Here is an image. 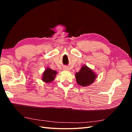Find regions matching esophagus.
<instances>
[{
    "label": "esophagus",
    "mask_w": 132,
    "mask_h": 132,
    "mask_svg": "<svg viewBox=\"0 0 132 132\" xmlns=\"http://www.w3.org/2000/svg\"><path fill=\"white\" fill-rule=\"evenodd\" d=\"M63 69L64 70H69V68H68V67H65Z\"/></svg>",
    "instance_id": "esophagus-1"
}]
</instances>
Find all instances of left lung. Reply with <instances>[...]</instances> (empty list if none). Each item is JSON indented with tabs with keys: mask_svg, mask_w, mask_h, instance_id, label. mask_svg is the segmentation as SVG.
I'll use <instances>...</instances> for the list:
<instances>
[{
	"mask_svg": "<svg viewBox=\"0 0 132 132\" xmlns=\"http://www.w3.org/2000/svg\"><path fill=\"white\" fill-rule=\"evenodd\" d=\"M76 80L79 85L86 86L93 83L96 78L93 70L86 65L83 66L81 69L75 74Z\"/></svg>",
	"mask_w": 132,
	"mask_h": 132,
	"instance_id": "obj_1",
	"label": "left lung"
}]
</instances>
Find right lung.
<instances>
[{"instance_id": "right-lung-1", "label": "right lung", "mask_w": 132, "mask_h": 132, "mask_svg": "<svg viewBox=\"0 0 132 132\" xmlns=\"http://www.w3.org/2000/svg\"><path fill=\"white\" fill-rule=\"evenodd\" d=\"M57 74V71L48 68L43 73L42 80L46 82H50L54 79L55 76Z\"/></svg>"}]
</instances>
